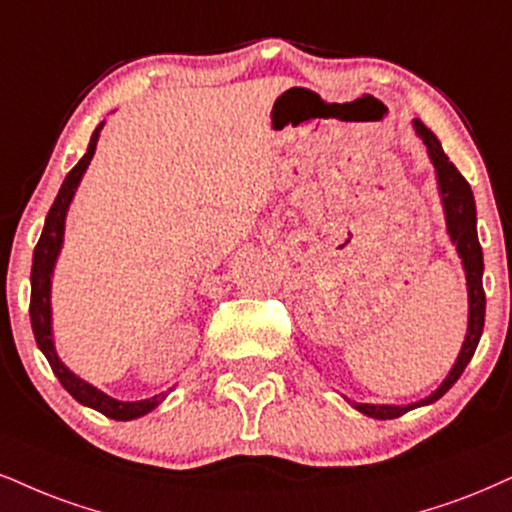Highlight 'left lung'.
<instances>
[{
    "label": "left lung",
    "mask_w": 512,
    "mask_h": 512,
    "mask_svg": "<svg viewBox=\"0 0 512 512\" xmlns=\"http://www.w3.org/2000/svg\"><path fill=\"white\" fill-rule=\"evenodd\" d=\"M415 130L422 137V142L427 144L430 151V159L437 168V180L441 189V199H444V211H446V225H449V235L456 244L460 258H463L465 275H468V294H470V323H468V337H465L463 349L453 370L449 372L444 384L434 391L432 396H427L425 401L413 403V406H372V403H356V408L361 413L370 415L377 420H394L399 415L408 413L410 408L427 406L449 391L453 384L458 382V377L463 375V370L468 368L470 358L475 356V349L479 344L484 330V311H487V296H484L482 287V273H484V258H482V246L477 239V208L475 197H472V189L468 180L458 173V168L449 161V156L444 154V147L437 140V135L427 128L422 121H415Z\"/></svg>",
    "instance_id": "8db88e82"
}]
</instances>
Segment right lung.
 Segmentation results:
<instances>
[{"instance_id":"1","label":"right lung","mask_w":512,"mask_h":512,"mask_svg":"<svg viewBox=\"0 0 512 512\" xmlns=\"http://www.w3.org/2000/svg\"><path fill=\"white\" fill-rule=\"evenodd\" d=\"M99 125L97 130L92 132L90 147H87V154L75 163L71 173L66 175L63 185L56 194L52 208H49L47 220H44V230L40 235V242L35 246L33 254V273H30V323H33V334L35 342L40 346V351L47 356L49 365H52L54 375L59 377L61 387L73 396L75 401L82 403V406H90L99 413L106 415V418L113 420H135L140 415H147L149 410H154L163 401V394L151 396L147 401H116L111 396H106L104 391L94 389L92 384L82 382L80 377H75L71 370L66 368L59 361L54 351L52 342V308H49V289H52V270L56 263V256H59L61 242H63V223H66V211L71 206V199L75 194V187L80 185L82 173H85L87 166H90L94 149H97L99 140Z\"/></svg>"}]
</instances>
